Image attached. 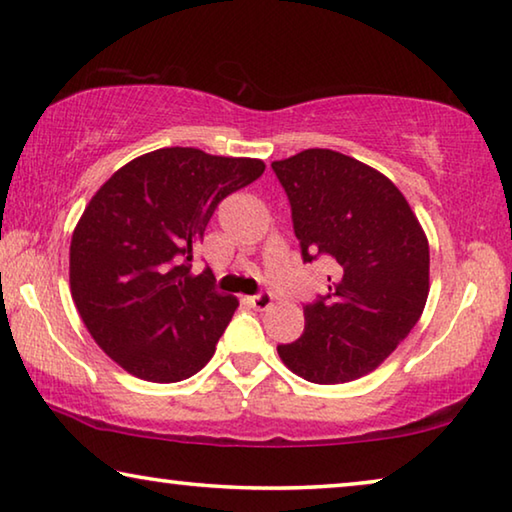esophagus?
Returning <instances> with one entry per match:
<instances>
[{
	"mask_svg": "<svg viewBox=\"0 0 512 512\" xmlns=\"http://www.w3.org/2000/svg\"><path fill=\"white\" fill-rule=\"evenodd\" d=\"M250 305H253L257 311H264L273 305V296L271 291H259L255 296H250Z\"/></svg>",
	"mask_w": 512,
	"mask_h": 512,
	"instance_id": "obj_1",
	"label": "esophagus"
}]
</instances>
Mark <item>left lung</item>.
<instances>
[{"label": "left lung", "instance_id": "1", "mask_svg": "<svg viewBox=\"0 0 512 512\" xmlns=\"http://www.w3.org/2000/svg\"><path fill=\"white\" fill-rule=\"evenodd\" d=\"M271 167L289 198L302 262L332 264L327 293L305 305V332L277 354L314 384L359 379L422 316L427 237L400 189L350 155L307 149Z\"/></svg>", "mask_w": 512, "mask_h": 512}]
</instances>
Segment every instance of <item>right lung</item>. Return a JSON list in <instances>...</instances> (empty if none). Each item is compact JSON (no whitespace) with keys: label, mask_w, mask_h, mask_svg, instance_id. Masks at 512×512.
<instances>
[{"label":"right lung","mask_w":512,"mask_h":512,"mask_svg":"<svg viewBox=\"0 0 512 512\" xmlns=\"http://www.w3.org/2000/svg\"><path fill=\"white\" fill-rule=\"evenodd\" d=\"M262 160L158 149L117 173L85 207L69 246V284L99 348L131 375L171 384L212 359L239 307L192 273L194 248L225 196L264 173Z\"/></svg>","instance_id":"1"}]
</instances>
